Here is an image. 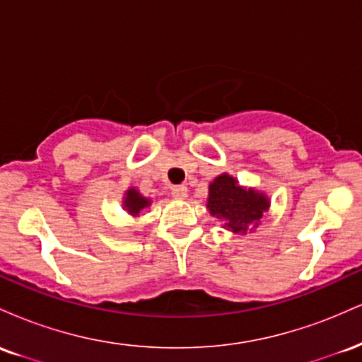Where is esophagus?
Masks as SVG:
<instances>
[{"instance_id":"obj_1","label":"esophagus","mask_w":362,"mask_h":362,"mask_svg":"<svg viewBox=\"0 0 362 362\" xmlns=\"http://www.w3.org/2000/svg\"><path fill=\"white\" fill-rule=\"evenodd\" d=\"M172 195L175 199H187V187L185 185H175L172 189Z\"/></svg>"}]
</instances>
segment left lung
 <instances>
[{
    "mask_svg": "<svg viewBox=\"0 0 362 362\" xmlns=\"http://www.w3.org/2000/svg\"><path fill=\"white\" fill-rule=\"evenodd\" d=\"M206 207L223 223L224 230L247 235L259 226L262 216L271 207V199L253 187L240 185L230 173H221L209 184Z\"/></svg>",
    "mask_w": 362,
    "mask_h": 362,
    "instance_id": "8db88e82",
    "label": "left lung"
}]
</instances>
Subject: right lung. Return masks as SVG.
<instances>
[{
	"mask_svg": "<svg viewBox=\"0 0 362 362\" xmlns=\"http://www.w3.org/2000/svg\"><path fill=\"white\" fill-rule=\"evenodd\" d=\"M151 202H153L151 199L144 197L136 187H129L122 195V209L134 219L141 218L144 211L151 206Z\"/></svg>",
	"mask_w": 362,
	"mask_h": 362,
	"instance_id": "add662e5",
	"label": "right lung"
}]
</instances>
